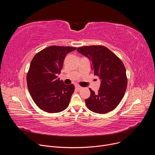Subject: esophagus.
<instances>
[{
    "label": "esophagus",
    "instance_id": "1",
    "mask_svg": "<svg viewBox=\"0 0 155 155\" xmlns=\"http://www.w3.org/2000/svg\"><path fill=\"white\" fill-rule=\"evenodd\" d=\"M75 88H76V90H81L82 87H81V86H79V85H76V86H75Z\"/></svg>",
    "mask_w": 155,
    "mask_h": 155
}]
</instances>
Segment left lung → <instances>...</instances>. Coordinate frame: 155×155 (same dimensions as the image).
<instances>
[{
	"label": "left lung",
	"mask_w": 155,
	"mask_h": 155,
	"mask_svg": "<svg viewBox=\"0 0 155 155\" xmlns=\"http://www.w3.org/2000/svg\"><path fill=\"white\" fill-rule=\"evenodd\" d=\"M77 51L90 59L94 75L101 80L97 93L90 88V97L85 99L87 107L101 114L112 111L118 105L126 90L127 78L124 64L104 46H84Z\"/></svg>",
	"instance_id": "obj_1"
}]
</instances>
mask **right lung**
Listing matches in <instances>:
<instances>
[{"label":"right lung","mask_w":155,"mask_h":155,"mask_svg":"<svg viewBox=\"0 0 155 155\" xmlns=\"http://www.w3.org/2000/svg\"><path fill=\"white\" fill-rule=\"evenodd\" d=\"M77 48L50 46L38 52L31 61L27 74V84L32 99L41 110L58 113L69 104L74 92L73 84H65L58 78L65 57Z\"/></svg>","instance_id":"obj_1"}]
</instances>
